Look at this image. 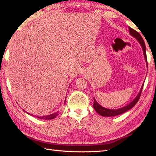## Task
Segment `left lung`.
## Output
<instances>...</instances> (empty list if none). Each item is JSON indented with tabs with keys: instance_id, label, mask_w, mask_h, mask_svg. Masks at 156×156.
Returning a JSON list of instances; mask_svg holds the SVG:
<instances>
[{
	"instance_id": "obj_1",
	"label": "left lung",
	"mask_w": 156,
	"mask_h": 156,
	"mask_svg": "<svg viewBox=\"0 0 156 156\" xmlns=\"http://www.w3.org/2000/svg\"><path fill=\"white\" fill-rule=\"evenodd\" d=\"M129 32L130 34H131L132 37H133L134 38L138 41L140 45L142 46V50H143V54H144V57L145 60H146V63H147V54H146V46H145V43L144 40H143L142 37H141L138 32L136 30L132 29L131 27H129ZM143 88V85L142 86L141 89L139 92V93L137 94V95L136 97L133 100L131 103H129L128 105L125 106L122 108H117V109H109V108H104V107L101 106V105L98 103V101H96V99L94 98V104H93V108L95 110V111L97 113H99L100 115L104 116V117H114L116 115H121L122 113H124L125 112L129 111L130 109H131L135 105H136V103L138 101L139 99L140 98V95H141V93H142V90Z\"/></svg>"
}]
</instances>
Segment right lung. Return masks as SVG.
<instances>
[{
  "label": "right lung",
  "instance_id": "obj_1",
  "mask_svg": "<svg viewBox=\"0 0 156 156\" xmlns=\"http://www.w3.org/2000/svg\"><path fill=\"white\" fill-rule=\"evenodd\" d=\"M66 98L65 102H66ZM28 114L30 115V113H28ZM58 114H59V113H58V111H57V112H56V113L48 115H46V116H37L36 117H37V118H39V119H52L55 118L58 115Z\"/></svg>",
  "mask_w": 156,
  "mask_h": 156
}]
</instances>
